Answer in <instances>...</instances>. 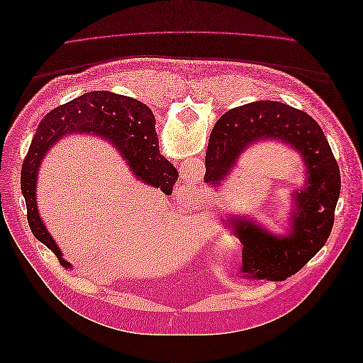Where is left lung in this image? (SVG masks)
Listing matches in <instances>:
<instances>
[{"mask_svg": "<svg viewBox=\"0 0 363 363\" xmlns=\"http://www.w3.org/2000/svg\"><path fill=\"white\" fill-rule=\"evenodd\" d=\"M267 139L298 151L307 169L306 188L294 196L291 232L277 236L236 216L230 225L244 245L240 272L247 279L283 281L298 272L330 236L340 174L332 148L312 116L283 103L256 101L230 108L216 121L206 151L204 182L218 188L240 152Z\"/></svg>", "mask_w": 363, "mask_h": 363, "instance_id": "obj_1", "label": "left lung"}]
</instances>
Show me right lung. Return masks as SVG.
<instances>
[{
    "label": "right lung",
    "mask_w": 363,
    "mask_h": 363,
    "mask_svg": "<svg viewBox=\"0 0 363 363\" xmlns=\"http://www.w3.org/2000/svg\"><path fill=\"white\" fill-rule=\"evenodd\" d=\"M156 121L151 108L135 98L112 92H87L62 104L43 118L31 140L21 171V191L27 204L31 233L57 256L60 265L71 268L47 232L36 206V180L40 162L50 147L71 133H94L111 140L142 183L163 194H172L179 179L174 164L160 156Z\"/></svg>",
    "instance_id": "add662e5"
}]
</instances>
